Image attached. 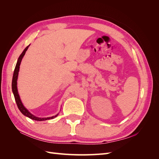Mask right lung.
<instances>
[{
  "mask_svg": "<svg viewBox=\"0 0 159 159\" xmlns=\"http://www.w3.org/2000/svg\"><path fill=\"white\" fill-rule=\"evenodd\" d=\"M28 47H29V46H27L26 48L25 49V50H24L22 52V54H20V56H19L18 59V61H17L16 65V67H15V69H14V71L12 81V92H13V94H14V99H15L16 105H17V106H18L19 110L20 111V112L24 115H25V116L29 117L30 119H33V120H35V121H45V120L54 119V117H57V115H58V114L55 115V116H53V117H47V118L37 117H35L34 115H33L32 114H31L25 107H24V105L22 103V102H21V100L20 99V97H19V95L18 93V90H17V79H18V75L19 68H20V62L22 61V57H23L24 56H25L26 50L28 48Z\"/></svg>",
  "mask_w": 159,
  "mask_h": 159,
  "instance_id": "right-lung-1",
  "label": "right lung"
}]
</instances>
